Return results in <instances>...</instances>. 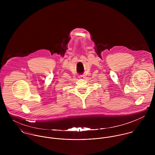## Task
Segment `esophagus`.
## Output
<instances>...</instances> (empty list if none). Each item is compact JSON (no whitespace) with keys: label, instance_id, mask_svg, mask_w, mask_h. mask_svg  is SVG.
I'll return each instance as SVG.
<instances>
[{"label":"esophagus","instance_id":"obj_1","mask_svg":"<svg viewBox=\"0 0 155 155\" xmlns=\"http://www.w3.org/2000/svg\"><path fill=\"white\" fill-rule=\"evenodd\" d=\"M84 78V75H81V76H79V78H81V79H82V78Z\"/></svg>","mask_w":155,"mask_h":155}]
</instances>
